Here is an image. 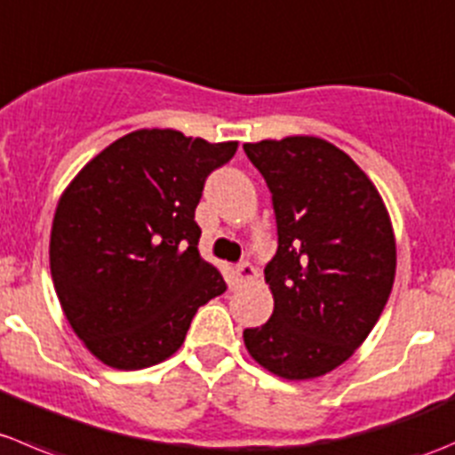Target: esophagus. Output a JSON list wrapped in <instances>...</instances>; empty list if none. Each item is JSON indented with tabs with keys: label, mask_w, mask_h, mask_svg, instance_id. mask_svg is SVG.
Instances as JSON below:
<instances>
[{
	"label": "esophagus",
	"mask_w": 455,
	"mask_h": 455,
	"mask_svg": "<svg viewBox=\"0 0 455 455\" xmlns=\"http://www.w3.org/2000/svg\"><path fill=\"white\" fill-rule=\"evenodd\" d=\"M234 276H236V283L245 285V283L254 281V278L259 276V274H256V269L251 267L250 263H238L236 267H234Z\"/></svg>",
	"instance_id": "obj_1"
}]
</instances>
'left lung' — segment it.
Segmentation results:
<instances>
[{"instance_id":"obj_1","label":"left lung","mask_w":455,"mask_h":455,"mask_svg":"<svg viewBox=\"0 0 455 455\" xmlns=\"http://www.w3.org/2000/svg\"><path fill=\"white\" fill-rule=\"evenodd\" d=\"M272 192V318L243 331L247 354L287 380L343 365L370 336L395 276V236L371 179L334 143L294 134L243 143Z\"/></svg>"}]
</instances>
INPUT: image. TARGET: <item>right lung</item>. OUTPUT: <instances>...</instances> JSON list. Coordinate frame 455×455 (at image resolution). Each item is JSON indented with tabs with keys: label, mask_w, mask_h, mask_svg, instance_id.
I'll return each mask as SVG.
<instances>
[{
	"label": "right lung",
	"mask_w": 455,
	"mask_h": 455,
	"mask_svg": "<svg viewBox=\"0 0 455 455\" xmlns=\"http://www.w3.org/2000/svg\"><path fill=\"white\" fill-rule=\"evenodd\" d=\"M236 148L172 128L134 130L61 192L52 283L73 331L103 365L132 371L170 358L196 309L226 291L199 254L195 210L205 177Z\"/></svg>",
	"instance_id": "obj_1"
}]
</instances>
